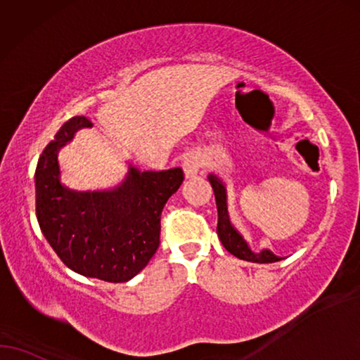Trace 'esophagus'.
Returning a JSON list of instances; mask_svg holds the SVG:
<instances>
[{
	"label": "esophagus",
	"mask_w": 360,
	"mask_h": 360,
	"mask_svg": "<svg viewBox=\"0 0 360 360\" xmlns=\"http://www.w3.org/2000/svg\"><path fill=\"white\" fill-rule=\"evenodd\" d=\"M183 169L186 177H188V179H193V177L198 176L200 169H202V161H200V158L198 155H189L183 162Z\"/></svg>",
	"instance_id": "esophagus-1"
}]
</instances>
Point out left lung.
<instances>
[{"mask_svg":"<svg viewBox=\"0 0 360 360\" xmlns=\"http://www.w3.org/2000/svg\"><path fill=\"white\" fill-rule=\"evenodd\" d=\"M209 183L212 186L214 194H215V202H217V214H219V222H217V236L225 247V250L236 255L237 258L245 262L253 263H275L280 262L281 258L276 257L275 253L270 250H262L260 253H255L250 250L248 243L243 240L240 233L233 229V225L230 224L229 212H227V193H225V186L217 176L209 174Z\"/></svg>","mask_w":360,"mask_h":360,"instance_id":"obj_1","label":"left lung"}]
</instances>
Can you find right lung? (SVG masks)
<instances>
[{
  "label": "right lung",
  "mask_w": 360,
  "mask_h": 360,
  "mask_svg": "<svg viewBox=\"0 0 360 360\" xmlns=\"http://www.w3.org/2000/svg\"><path fill=\"white\" fill-rule=\"evenodd\" d=\"M87 117H72L44 148L36 167V215L46 240L65 266L80 275L124 283L148 265L160 247L161 212L184 181L181 167L138 171L115 189L79 193L60 183L57 153Z\"/></svg>",
  "instance_id": "add662e5"
}]
</instances>
